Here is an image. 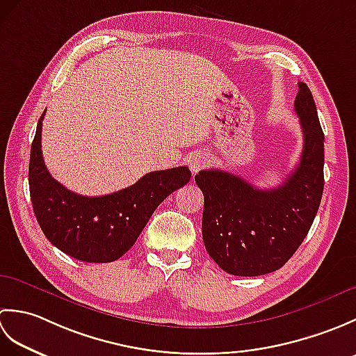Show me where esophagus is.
Listing matches in <instances>:
<instances>
[{
	"label": "esophagus",
	"mask_w": 356,
	"mask_h": 356,
	"mask_svg": "<svg viewBox=\"0 0 356 356\" xmlns=\"http://www.w3.org/2000/svg\"><path fill=\"white\" fill-rule=\"evenodd\" d=\"M208 162H209L208 156L203 154V153H195V154L190 156V159H188V165H190L193 174L199 172L200 170L205 168V166L208 165Z\"/></svg>",
	"instance_id": "obj_1"
}]
</instances>
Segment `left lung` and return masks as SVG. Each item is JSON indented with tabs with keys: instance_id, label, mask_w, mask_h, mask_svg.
I'll return each instance as SVG.
<instances>
[{
	"instance_id": "1",
	"label": "left lung",
	"mask_w": 356,
	"mask_h": 356,
	"mask_svg": "<svg viewBox=\"0 0 356 356\" xmlns=\"http://www.w3.org/2000/svg\"><path fill=\"white\" fill-rule=\"evenodd\" d=\"M295 113L303 131L300 163L284 182L259 190L222 170H203L195 184L205 197L202 236L208 254L231 275L280 269L303 243L324 188V133L311 90L298 82Z\"/></svg>"
}]
</instances>
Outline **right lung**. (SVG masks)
I'll list each match as a JSON object with an SVG mask.
<instances>
[{"label": "right lung", "instance_id": "obj_1", "mask_svg": "<svg viewBox=\"0 0 356 356\" xmlns=\"http://www.w3.org/2000/svg\"><path fill=\"white\" fill-rule=\"evenodd\" d=\"M42 116L30 148L29 188L36 220L59 251L87 263L120 259L168 195L190 182L186 166L151 171L134 185L99 197L67 190L50 176L41 149Z\"/></svg>", "mask_w": 356, "mask_h": 356}]
</instances>
